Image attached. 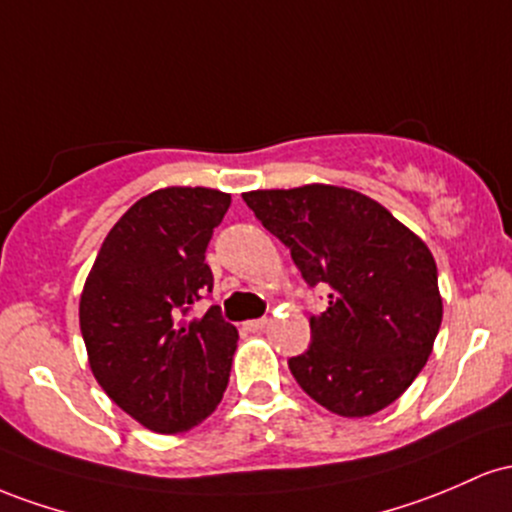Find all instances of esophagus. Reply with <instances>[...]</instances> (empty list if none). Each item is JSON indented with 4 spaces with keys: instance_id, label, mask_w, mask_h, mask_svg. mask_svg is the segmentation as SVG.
I'll use <instances>...</instances> for the list:
<instances>
[{
    "instance_id": "obj_1",
    "label": "esophagus",
    "mask_w": 512,
    "mask_h": 512,
    "mask_svg": "<svg viewBox=\"0 0 512 512\" xmlns=\"http://www.w3.org/2000/svg\"><path fill=\"white\" fill-rule=\"evenodd\" d=\"M266 324H268V319H249L244 324V329L246 331H263L266 329Z\"/></svg>"
}]
</instances>
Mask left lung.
Returning <instances> with one entry per match:
<instances>
[{
	"label": "left lung",
	"instance_id": "obj_1",
	"mask_svg": "<svg viewBox=\"0 0 512 512\" xmlns=\"http://www.w3.org/2000/svg\"><path fill=\"white\" fill-rule=\"evenodd\" d=\"M244 203L290 249L329 307L309 319L312 343L287 360L317 404L363 418L399 399L426 365L442 321L430 249L377 200L309 183L251 191Z\"/></svg>",
	"mask_w": 512,
	"mask_h": 512
}]
</instances>
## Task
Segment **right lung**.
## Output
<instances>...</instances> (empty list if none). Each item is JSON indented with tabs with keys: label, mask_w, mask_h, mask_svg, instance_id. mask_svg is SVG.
I'll use <instances>...</instances> for the list:
<instances>
[{
	"label": "right lung",
	"mask_w": 512,
	"mask_h": 512,
	"mask_svg": "<svg viewBox=\"0 0 512 512\" xmlns=\"http://www.w3.org/2000/svg\"><path fill=\"white\" fill-rule=\"evenodd\" d=\"M232 195L171 186L113 225L79 302L89 365L103 392L154 433H186L222 401L239 333L212 307L205 249Z\"/></svg>",
	"instance_id": "1"
}]
</instances>
